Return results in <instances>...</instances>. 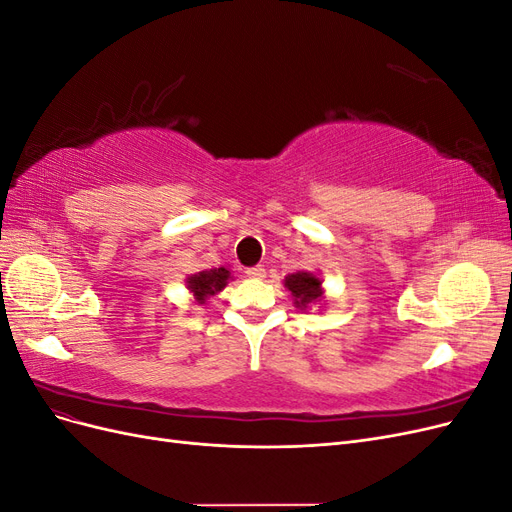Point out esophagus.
<instances>
[{"instance_id":"34e87169","label":"esophagus","mask_w":512,"mask_h":512,"mask_svg":"<svg viewBox=\"0 0 512 512\" xmlns=\"http://www.w3.org/2000/svg\"><path fill=\"white\" fill-rule=\"evenodd\" d=\"M245 275L252 277V280H262V277H265V267H260V265L247 267V269H245Z\"/></svg>"}]
</instances>
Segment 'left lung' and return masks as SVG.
<instances>
[{
  "label": "left lung",
  "mask_w": 512,
  "mask_h": 512,
  "mask_svg": "<svg viewBox=\"0 0 512 512\" xmlns=\"http://www.w3.org/2000/svg\"><path fill=\"white\" fill-rule=\"evenodd\" d=\"M286 288L292 292L297 307H307V303H312V301L322 297L320 280L316 275L305 273V271L288 275L286 277Z\"/></svg>",
  "instance_id": "obj_1"
}]
</instances>
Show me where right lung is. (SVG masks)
Wrapping results in <instances>:
<instances>
[{
  "label": "right lung",
  "mask_w": 512,
  "mask_h": 512,
  "mask_svg": "<svg viewBox=\"0 0 512 512\" xmlns=\"http://www.w3.org/2000/svg\"><path fill=\"white\" fill-rule=\"evenodd\" d=\"M230 277V271H226L224 267L220 269H207L200 271L196 275L188 277V288L194 292V297L198 303H205L207 297L211 294H218Z\"/></svg>",
  "instance_id": "1"
}]
</instances>
